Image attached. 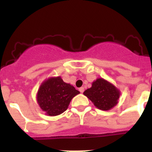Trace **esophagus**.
I'll return each mask as SVG.
<instances>
[{"label": "esophagus", "instance_id": "1", "mask_svg": "<svg viewBox=\"0 0 152 152\" xmlns=\"http://www.w3.org/2000/svg\"><path fill=\"white\" fill-rule=\"evenodd\" d=\"M79 91H80L81 92V93H83V92L84 91H85V88H84V87H80V88H79Z\"/></svg>", "mask_w": 152, "mask_h": 152}]
</instances>
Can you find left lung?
I'll return each instance as SVG.
<instances>
[{
	"label": "left lung",
	"mask_w": 152,
	"mask_h": 152,
	"mask_svg": "<svg viewBox=\"0 0 152 152\" xmlns=\"http://www.w3.org/2000/svg\"><path fill=\"white\" fill-rule=\"evenodd\" d=\"M84 95L99 109L109 110L117 104L120 92L104 79H98L90 88L84 92Z\"/></svg>",
	"instance_id": "8db88e82"
}]
</instances>
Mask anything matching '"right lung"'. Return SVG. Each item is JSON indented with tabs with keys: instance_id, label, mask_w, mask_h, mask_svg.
<instances>
[{
	"instance_id": "obj_1",
	"label": "right lung",
	"mask_w": 152,
	"mask_h": 152,
	"mask_svg": "<svg viewBox=\"0 0 152 152\" xmlns=\"http://www.w3.org/2000/svg\"><path fill=\"white\" fill-rule=\"evenodd\" d=\"M79 93L74 87L64 82L59 76L50 78L39 87L37 102L47 115H58L67 110L72 99Z\"/></svg>"
}]
</instances>
